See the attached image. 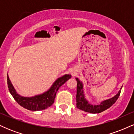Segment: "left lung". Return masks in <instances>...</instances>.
Masks as SVG:
<instances>
[{
  "label": "left lung",
  "instance_id": "left-lung-1",
  "mask_svg": "<svg viewBox=\"0 0 134 134\" xmlns=\"http://www.w3.org/2000/svg\"><path fill=\"white\" fill-rule=\"evenodd\" d=\"M76 79L77 82V84L76 107L80 110L91 113H101V112L103 111L110 107H111L117 100L118 97L120 94L121 88H122V86H121L118 93L113 98L103 101L99 104L93 105V104H90L89 101L86 99L85 95L84 94V90H83L82 82L78 78L76 77Z\"/></svg>",
  "mask_w": 134,
  "mask_h": 134
}]
</instances>
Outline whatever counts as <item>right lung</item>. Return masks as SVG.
Masks as SVG:
<instances>
[{"label": "right lung", "instance_id": "1", "mask_svg": "<svg viewBox=\"0 0 134 134\" xmlns=\"http://www.w3.org/2000/svg\"><path fill=\"white\" fill-rule=\"evenodd\" d=\"M71 77V75L65 74L58 78L48 90L41 94L32 97H23L17 93L7 74V84L10 93L19 105L31 111H40L50 107L54 103L56 93L61 86Z\"/></svg>", "mask_w": 134, "mask_h": 134}]
</instances>
